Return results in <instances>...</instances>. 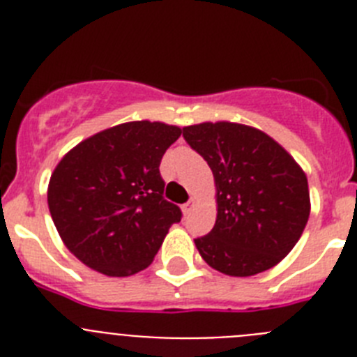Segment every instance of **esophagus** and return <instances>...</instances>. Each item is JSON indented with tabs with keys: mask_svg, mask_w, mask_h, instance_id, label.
<instances>
[{
	"mask_svg": "<svg viewBox=\"0 0 357 357\" xmlns=\"http://www.w3.org/2000/svg\"><path fill=\"white\" fill-rule=\"evenodd\" d=\"M193 207H195V200L185 202L184 206H182V211H184L185 216H188V214H191V211H193Z\"/></svg>",
	"mask_w": 357,
	"mask_h": 357,
	"instance_id": "1",
	"label": "esophagus"
}]
</instances>
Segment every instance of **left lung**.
Masks as SVG:
<instances>
[{"mask_svg":"<svg viewBox=\"0 0 357 357\" xmlns=\"http://www.w3.org/2000/svg\"><path fill=\"white\" fill-rule=\"evenodd\" d=\"M182 135L216 182V223L195 239L202 259L232 277L275 266L307 223L311 206L301 166L270 135L247 125L200 123L182 128Z\"/></svg>","mask_w":357,"mask_h":357,"instance_id":"left-lung-1","label":"left lung"}]
</instances>
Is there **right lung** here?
Instances as JSON below:
<instances>
[{
	"mask_svg": "<svg viewBox=\"0 0 357 357\" xmlns=\"http://www.w3.org/2000/svg\"><path fill=\"white\" fill-rule=\"evenodd\" d=\"M182 130L159 121L107 128L66 153L48 185V207L75 257L109 277L141 272L182 218L159 166Z\"/></svg>",
	"mask_w": 357,
	"mask_h": 357,
	"instance_id": "add662e5",
	"label": "right lung"
}]
</instances>
